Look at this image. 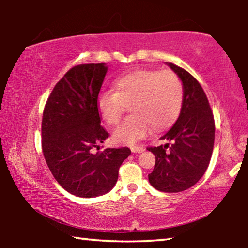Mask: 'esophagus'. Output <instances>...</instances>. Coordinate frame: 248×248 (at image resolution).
I'll return each instance as SVG.
<instances>
[{"mask_svg": "<svg viewBox=\"0 0 248 248\" xmlns=\"http://www.w3.org/2000/svg\"><path fill=\"white\" fill-rule=\"evenodd\" d=\"M130 149H131L132 153H142L144 151V148H142V146H137V145H133Z\"/></svg>", "mask_w": 248, "mask_h": 248, "instance_id": "34e87169", "label": "esophagus"}]
</instances>
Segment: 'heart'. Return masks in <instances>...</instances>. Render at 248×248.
<instances>
[{
	"mask_svg": "<svg viewBox=\"0 0 248 248\" xmlns=\"http://www.w3.org/2000/svg\"><path fill=\"white\" fill-rule=\"evenodd\" d=\"M114 93L104 92L97 98L100 118L109 125L117 124L124 106L131 116L114 130L112 139L119 144H133L152 128H170L182 111L183 84L175 74L140 69L116 79Z\"/></svg>",
	"mask_w": 248,
	"mask_h": 248,
	"instance_id": "obj_1",
	"label": "heart"
}]
</instances>
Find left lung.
Segmentation results:
<instances>
[{
  "mask_svg": "<svg viewBox=\"0 0 248 248\" xmlns=\"http://www.w3.org/2000/svg\"><path fill=\"white\" fill-rule=\"evenodd\" d=\"M166 64L183 84L184 103L177 120L162 139L170 144L149 148L155 165L149 182L155 189L179 192L194 186L207 170L215 145V119L198 81L179 66Z\"/></svg>",
  "mask_w": 248,
  "mask_h": 248,
  "instance_id": "8db88e82",
  "label": "left lung"
}]
</instances>
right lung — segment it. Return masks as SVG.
I'll return each mask as SVG.
<instances>
[{
    "label": "right lung",
    "mask_w": 248,
    "mask_h": 248,
    "mask_svg": "<svg viewBox=\"0 0 248 248\" xmlns=\"http://www.w3.org/2000/svg\"><path fill=\"white\" fill-rule=\"evenodd\" d=\"M106 63L81 64L65 73L46 104L41 136L49 170L62 188L81 198H94L115 187L129 148L92 149L108 138L100 125L97 98Z\"/></svg>",
    "instance_id": "right-lung-1"
}]
</instances>
